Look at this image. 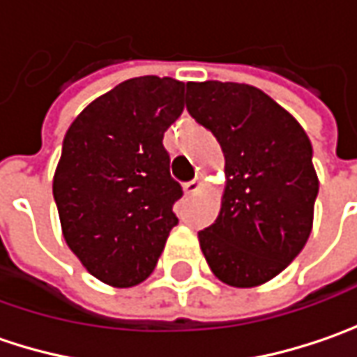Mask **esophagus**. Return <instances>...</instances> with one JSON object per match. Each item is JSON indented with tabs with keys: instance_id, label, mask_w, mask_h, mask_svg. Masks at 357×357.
I'll return each instance as SVG.
<instances>
[{
	"instance_id": "obj_1",
	"label": "esophagus",
	"mask_w": 357,
	"mask_h": 357,
	"mask_svg": "<svg viewBox=\"0 0 357 357\" xmlns=\"http://www.w3.org/2000/svg\"><path fill=\"white\" fill-rule=\"evenodd\" d=\"M200 186H202V181L200 178H195V181H188V183H185V192L186 195H195V192H199Z\"/></svg>"
}]
</instances>
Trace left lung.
I'll return each instance as SVG.
<instances>
[{
	"mask_svg": "<svg viewBox=\"0 0 357 357\" xmlns=\"http://www.w3.org/2000/svg\"><path fill=\"white\" fill-rule=\"evenodd\" d=\"M185 103L225 153L220 214L199 232L200 250L220 282L260 286L308 242L318 197L312 143L284 107L246 83L190 81Z\"/></svg>",
	"mask_w": 357,
	"mask_h": 357,
	"instance_id": "8db88e82",
	"label": "left lung"
}]
</instances>
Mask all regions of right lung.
I'll return each mask as SVG.
<instances>
[{
	"label": "right lung",
	"mask_w": 357,
	"mask_h": 357,
	"mask_svg": "<svg viewBox=\"0 0 357 357\" xmlns=\"http://www.w3.org/2000/svg\"><path fill=\"white\" fill-rule=\"evenodd\" d=\"M185 83L127 79L71 123L53 176L63 238L95 278L115 288L151 276L178 218L165 130L181 117Z\"/></svg>",
	"instance_id": "add662e5"
}]
</instances>
